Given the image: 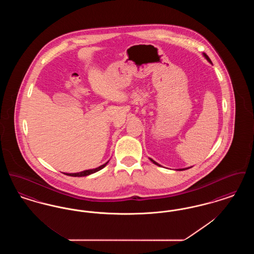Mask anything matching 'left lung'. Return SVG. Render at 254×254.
Here are the masks:
<instances>
[{
	"instance_id": "obj_1",
	"label": "left lung",
	"mask_w": 254,
	"mask_h": 254,
	"mask_svg": "<svg viewBox=\"0 0 254 254\" xmlns=\"http://www.w3.org/2000/svg\"><path fill=\"white\" fill-rule=\"evenodd\" d=\"M203 55H204V57H205V59H206V61H207V62H208V63H210V64H212V63H211V61H210V59H209V58H208V56H207V55H206V54H205V53H203ZM149 160H150V161H151V162H152V163H153V164H154V165H156V166H158V167H161V165H159V164H158L157 162H155V161H154V160H152V159H151V158H149ZM190 168H191V167H190ZM190 168H186V169H177V170H185V169H190Z\"/></svg>"
}]
</instances>
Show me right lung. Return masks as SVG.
I'll list each match as a JSON object with an SVG mask.
<instances>
[{
    "instance_id": "1",
    "label": "right lung",
    "mask_w": 254,
    "mask_h": 254,
    "mask_svg": "<svg viewBox=\"0 0 254 254\" xmlns=\"http://www.w3.org/2000/svg\"><path fill=\"white\" fill-rule=\"evenodd\" d=\"M109 161L107 162V163H105L104 165H102V166H100V167H98L96 169H86V170H84V171H81V172H76V173H64V174H65V175H68V176H73V177H83V176H87V175H90V174H93V173H95L97 171H99V170H101L102 169H104L107 165H108V163H109Z\"/></svg>"
}]
</instances>
